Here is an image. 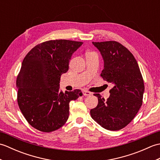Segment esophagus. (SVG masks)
Instances as JSON below:
<instances>
[{"label": "esophagus", "mask_w": 160, "mask_h": 160, "mask_svg": "<svg viewBox=\"0 0 160 160\" xmlns=\"http://www.w3.org/2000/svg\"><path fill=\"white\" fill-rule=\"evenodd\" d=\"M92 94L91 92H89V91H83V95L84 96H91V95Z\"/></svg>", "instance_id": "obj_1"}]
</instances>
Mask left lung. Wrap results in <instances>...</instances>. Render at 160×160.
<instances>
[{
    "label": "left lung",
    "instance_id": "8db88e82",
    "mask_svg": "<svg viewBox=\"0 0 160 160\" xmlns=\"http://www.w3.org/2000/svg\"><path fill=\"white\" fill-rule=\"evenodd\" d=\"M104 60L100 74L114 84L107 100L98 93V104L91 116L102 127L118 131L132 120L142 104L144 84L137 60L130 51L116 41L93 42Z\"/></svg>",
    "mask_w": 160,
    "mask_h": 160
}]
</instances>
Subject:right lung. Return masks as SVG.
I'll use <instances>...</instances> for the list:
<instances>
[{"instance_id": "add662e5", "label": "right lung", "mask_w": 160, "mask_h": 160, "mask_svg": "<svg viewBox=\"0 0 160 160\" xmlns=\"http://www.w3.org/2000/svg\"><path fill=\"white\" fill-rule=\"evenodd\" d=\"M82 42L52 40L29 51L17 76V101L24 117L37 130L49 132L62 127L69 102L82 96L80 89L60 91L61 75L69 70L72 54Z\"/></svg>"}]
</instances>
